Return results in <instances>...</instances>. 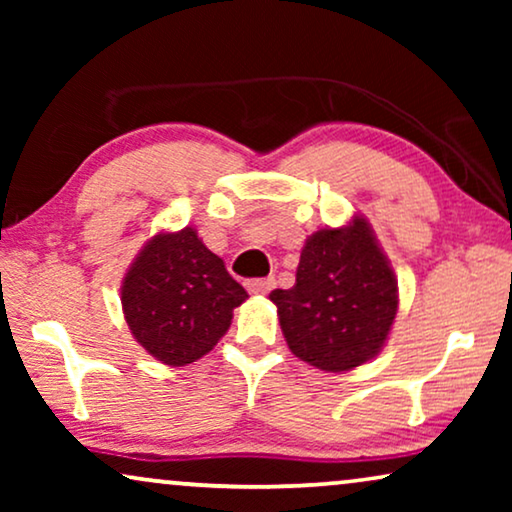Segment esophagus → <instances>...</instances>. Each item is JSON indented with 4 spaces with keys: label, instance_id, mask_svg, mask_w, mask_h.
I'll use <instances>...</instances> for the list:
<instances>
[{
    "label": "esophagus",
    "instance_id": "esophagus-1",
    "mask_svg": "<svg viewBox=\"0 0 512 512\" xmlns=\"http://www.w3.org/2000/svg\"><path fill=\"white\" fill-rule=\"evenodd\" d=\"M272 286H275V279L272 277H265V279H251L247 282V289L249 293H270Z\"/></svg>",
    "mask_w": 512,
    "mask_h": 512
}]
</instances>
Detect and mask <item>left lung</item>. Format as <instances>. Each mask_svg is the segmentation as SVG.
<instances>
[{"label":"left lung","instance_id":"left-lung-1","mask_svg":"<svg viewBox=\"0 0 512 512\" xmlns=\"http://www.w3.org/2000/svg\"><path fill=\"white\" fill-rule=\"evenodd\" d=\"M279 326L300 361L328 373L352 370L380 352L398 310L394 270L368 221L307 237L291 289H275Z\"/></svg>","mask_w":512,"mask_h":512}]
</instances>
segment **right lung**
<instances>
[{
	"mask_svg": "<svg viewBox=\"0 0 512 512\" xmlns=\"http://www.w3.org/2000/svg\"><path fill=\"white\" fill-rule=\"evenodd\" d=\"M247 291L228 275L193 228L146 242L121 286L132 335L165 366H186L226 335Z\"/></svg>",
	"mask_w": 512,
	"mask_h": 512,
	"instance_id": "1",
	"label": "right lung"
}]
</instances>
